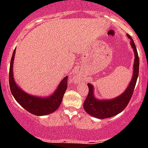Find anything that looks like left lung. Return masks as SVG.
Returning a JSON list of instances; mask_svg holds the SVG:
<instances>
[{
    "label": "left lung",
    "mask_w": 148,
    "mask_h": 148,
    "mask_svg": "<svg viewBox=\"0 0 148 148\" xmlns=\"http://www.w3.org/2000/svg\"><path fill=\"white\" fill-rule=\"evenodd\" d=\"M127 35L130 39V45L135 55L131 81L124 92L112 99H96L94 95V87L91 84H87L89 92L87 99L84 102V109L88 114L95 118L104 119L106 118H110L119 114L125 110L132 97L138 75L139 58H138L135 43L130 35L127 34Z\"/></svg>",
    "instance_id": "8db88e82"
}]
</instances>
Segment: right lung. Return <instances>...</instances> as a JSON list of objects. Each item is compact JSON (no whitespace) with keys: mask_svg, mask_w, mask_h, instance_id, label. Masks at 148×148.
Wrapping results in <instances>:
<instances>
[{"mask_svg":"<svg viewBox=\"0 0 148 148\" xmlns=\"http://www.w3.org/2000/svg\"><path fill=\"white\" fill-rule=\"evenodd\" d=\"M15 49L12 53L10 67V87L12 95L18 104L26 110L35 116H45L53 113L59 108L62 101L63 96L67 88V76L61 81L52 95L46 97L30 95L24 92L18 86L13 76V62L15 58Z\"/></svg>","mask_w":148,"mask_h":148,"instance_id":"add662e5","label":"right lung"}]
</instances>
